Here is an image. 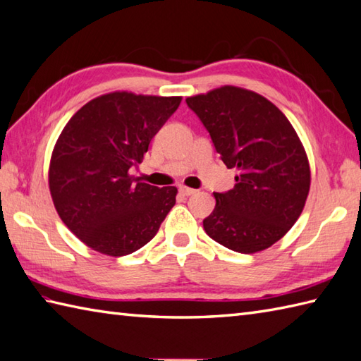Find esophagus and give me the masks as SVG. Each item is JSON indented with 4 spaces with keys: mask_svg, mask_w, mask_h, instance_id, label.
I'll use <instances>...</instances> for the list:
<instances>
[{
    "mask_svg": "<svg viewBox=\"0 0 361 361\" xmlns=\"http://www.w3.org/2000/svg\"><path fill=\"white\" fill-rule=\"evenodd\" d=\"M180 194L185 195V197H189V195H194L197 190L195 189H190V188H186V186H180Z\"/></svg>",
    "mask_w": 361,
    "mask_h": 361,
    "instance_id": "esophagus-1",
    "label": "esophagus"
}]
</instances>
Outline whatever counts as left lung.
<instances>
[{"instance_id":"left-lung-1","label":"left lung","mask_w":361,"mask_h":361,"mask_svg":"<svg viewBox=\"0 0 361 361\" xmlns=\"http://www.w3.org/2000/svg\"><path fill=\"white\" fill-rule=\"evenodd\" d=\"M209 133L235 188L214 192L207 235L230 250L255 253L283 238L298 221L310 190V166L293 125L255 92L224 86L186 98Z\"/></svg>"}]
</instances>
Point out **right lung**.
Listing matches in <instances>:
<instances>
[{"label": "right lung", "mask_w": 361, "mask_h": 361, "mask_svg": "<svg viewBox=\"0 0 361 361\" xmlns=\"http://www.w3.org/2000/svg\"><path fill=\"white\" fill-rule=\"evenodd\" d=\"M181 97L112 92L68 120L49 162V192L68 230L90 249L123 257L150 243L176 188L140 183L130 169L178 109Z\"/></svg>", "instance_id": "right-lung-1"}]
</instances>
